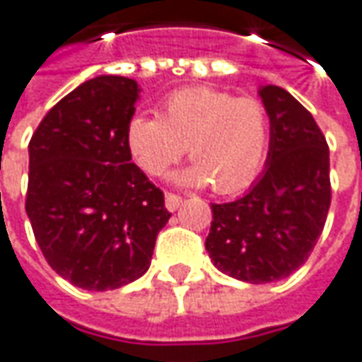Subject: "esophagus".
<instances>
[{
    "label": "esophagus",
    "mask_w": 362,
    "mask_h": 362,
    "mask_svg": "<svg viewBox=\"0 0 362 362\" xmlns=\"http://www.w3.org/2000/svg\"><path fill=\"white\" fill-rule=\"evenodd\" d=\"M166 208H168L170 212H174V210H178L182 204V196L180 194H174V192H166Z\"/></svg>",
    "instance_id": "34e87169"
}]
</instances>
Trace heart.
Masks as SVG:
<instances>
[{
	"label": "heart",
	"mask_w": 362,
	"mask_h": 362,
	"mask_svg": "<svg viewBox=\"0 0 362 362\" xmlns=\"http://www.w3.org/2000/svg\"><path fill=\"white\" fill-rule=\"evenodd\" d=\"M270 114L255 95L236 98L214 88H184L162 102L160 116H134L128 148L150 176H162L188 150L194 166L180 180L220 194L248 186L264 166Z\"/></svg>",
	"instance_id": "heart-1"
}]
</instances>
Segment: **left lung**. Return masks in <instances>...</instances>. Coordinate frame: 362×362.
Masks as SVG:
<instances>
[{
	"instance_id": "1",
	"label": "left lung",
	"mask_w": 362,
	"mask_h": 362,
	"mask_svg": "<svg viewBox=\"0 0 362 362\" xmlns=\"http://www.w3.org/2000/svg\"><path fill=\"white\" fill-rule=\"evenodd\" d=\"M260 98L270 114V150L260 180L243 198L212 204L206 250L214 267L252 284L286 279L303 267L330 206L327 138L313 114L279 86Z\"/></svg>"
}]
</instances>
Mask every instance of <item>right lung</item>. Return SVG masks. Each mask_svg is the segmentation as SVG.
I'll return each mask as SVG.
<instances>
[{
	"label": "right lung",
	"mask_w": 362,
	"mask_h": 362,
	"mask_svg": "<svg viewBox=\"0 0 362 362\" xmlns=\"http://www.w3.org/2000/svg\"><path fill=\"white\" fill-rule=\"evenodd\" d=\"M138 83L83 81L52 107L30 140L25 212L47 264L86 291H112L150 268L172 216L164 192L132 162L128 124Z\"/></svg>",
	"instance_id": "obj_1"
}]
</instances>
